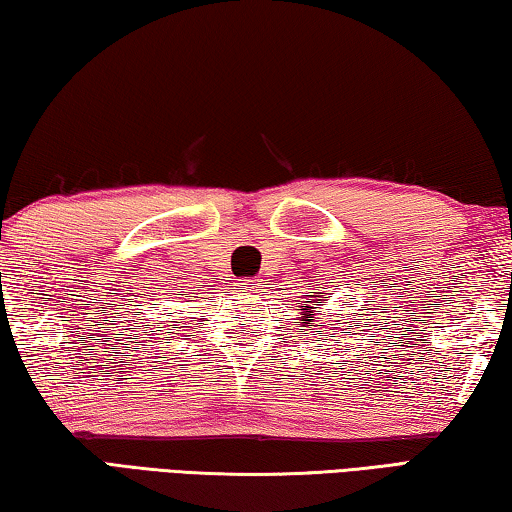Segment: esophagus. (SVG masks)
Segmentation results:
<instances>
[{"label": "esophagus", "instance_id": "34e87169", "mask_svg": "<svg viewBox=\"0 0 512 512\" xmlns=\"http://www.w3.org/2000/svg\"><path fill=\"white\" fill-rule=\"evenodd\" d=\"M239 287L244 291H253V282L250 280H239Z\"/></svg>", "mask_w": 512, "mask_h": 512}]
</instances>
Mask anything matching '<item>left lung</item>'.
Masks as SVG:
<instances>
[{
	"instance_id": "left-lung-1",
	"label": "left lung",
	"mask_w": 512,
	"mask_h": 512,
	"mask_svg": "<svg viewBox=\"0 0 512 512\" xmlns=\"http://www.w3.org/2000/svg\"><path fill=\"white\" fill-rule=\"evenodd\" d=\"M305 318L309 320V323H311V320H314V314H305Z\"/></svg>"
}]
</instances>
